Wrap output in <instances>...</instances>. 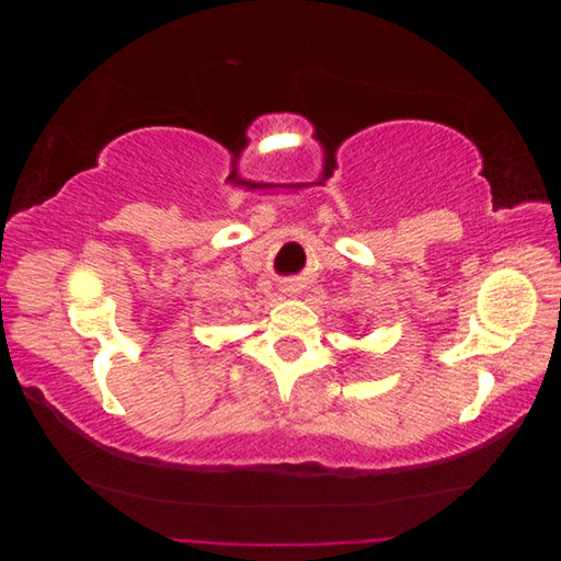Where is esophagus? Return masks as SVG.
<instances>
[{
	"mask_svg": "<svg viewBox=\"0 0 561 561\" xmlns=\"http://www.w3.org/2000/svg\"><path fill=\"white\" fill-rule=\"evenodd\" d=\"M284 294H289V297H291V294H297V284H294V282H287V284H284V289H282Z\"/></svg>",
	"mask_w": 561,
	"mask_h": 561,
	"instance_id": "obj_1",
	"label": "esophagus"
}]
</instances>
